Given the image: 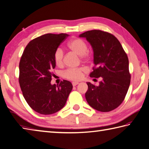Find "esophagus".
Instances as JSON below:
<instances>
[{
  "mask_svg": "<svg viewBox=\"0 0 149 149\" xmlns=\"http://www.w3.org/2000/svg\"><path fill=\"white\" fill-rule=\"evenodd\" d=\"M78 84H79L78 81H73V82L72 83V86H77V85H78Z\"/></svg>",
  "mask_w": 149,
  "mask_h": 149,
  "instance_id": "34e87169",
  "label": "esophagus"
}]
</instances>
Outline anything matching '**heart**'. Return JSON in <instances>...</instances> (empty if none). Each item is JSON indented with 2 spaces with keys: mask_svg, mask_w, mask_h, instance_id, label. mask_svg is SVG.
I'll return each mask as SVG.
<instances>
[{
  "mask_svg": "<svg viewBox=\"0 0 149 149\" xmlns=\"http://www.w3.org/2000/svg\"><path fill=\"white\" fill-rule=\"evenodd\" d=\"M68 47L78 55L81 56V58L88 60L90 58V54L88 52V45L84 40L79 38L72 39L68 42ZM54 60L56 65L62 66L63 63V51L61 48H57L54 53ZM86 69L79 68L76 69H69L63 72V77L71 80H79L82 78Z\"/></svg>",
  "mask_w": 149,
  "mask_h": 149,
  "instance_id": "obj_1",
  "label": "heart"
}]
</instances>
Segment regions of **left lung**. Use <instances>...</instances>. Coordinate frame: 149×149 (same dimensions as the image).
<instances>
[{
  "mask_svg": "<svg viewBox=\"0 0 149 149\" xmlns=\"http://www.w3.org/2000/svg\"><path fill=\"white\" fill-rule=\"evenodd\" d=\"M79 37L86 38L93 50L95 67L90 77L102 78L97 86L87 82V102L98 111H113L123 102L130 86L127 54L119 40L107 32L91 30Z\"/></svg>",
  "mask_w": 149,
  "mask_h": 149,
  "instance_id": "8db88e82",
  "label": "left lung"
}]
</instances>
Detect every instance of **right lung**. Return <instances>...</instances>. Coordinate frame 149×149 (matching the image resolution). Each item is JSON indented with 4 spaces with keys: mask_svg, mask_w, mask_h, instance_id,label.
<instances>
[{
    "mask_svg": "<svg viewBox=\"0 0 149 149\" xmlns=\"http://www.w3.org/2000/svg\"><path fill=\"white\" fill-rule=\"evenodd\" d=\"M69 35L48 33L30 41L19 63V84L28 105L36 113L51 114L62 109L72 89L69 81L51 84L54 53Z\"/></svg>",
    "mask_w": 149,
    "mask_h": 149,
    "instance_id": "right-lung-1",
    "label": "right lung"
}]
</instances>
